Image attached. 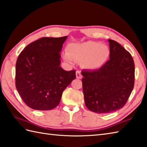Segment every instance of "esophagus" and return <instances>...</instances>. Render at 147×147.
<instances>
[{
  "label": "esophagus",
  "mask_w": 147,
  "mask_h": 147,
  "mask_svg": "<svg viewBox=\"0 0 147 147\" xmlns=\"http://www.w3.org/2000/svg\"><path fill=\"white\" fill-rule=\"evenodd\" d=\"M76 77L77 79H81V78H82V75H81L79 71H76Z\"/></svg>",
  "instance_id": "1"
}]
</instances>
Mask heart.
<instances>
[{"mask_svg":"<svg viewBox=\"0 0 147 147\" xmlns=\"http://www.w3.org/2000/svg\"><path fill=\"white\" fill-rule=\"evenodd\" d=\"M109 55V50L99 42L89 41L82 43H71L67 47L64 59L73 63L85 61V66L90 70H97L106 63Z\"/></svg>","mask_w":147,"mask_h":147,"instance_id":"obj_1","label":"heart"}]
</instances>
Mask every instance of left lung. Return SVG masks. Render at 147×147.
<instances>
[{"label": "left lung", "mask_w": 147, "mask_h": 147, "mask_svg": "<svg viewBox=\"0 0 147 147\" xmlns=\"http://www.w3.org/2000/svg\"><path fill=\"white\" fill-rule=\"evenodd\" d=\"M108 41L109 60L99 69L82 71L86 106L98 114L121 109L134 87L135 63L131 54L118 42Z\"/></svg>", "instance_id": "left-lung-1"}]
</instances>
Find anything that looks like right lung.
Here are the masks:
<instances>
[{
  "instance_id": "obj_1",
  "label": "right lung",
  "mask_w": 147,
  "mask_h": 147,
  "mask_svg": "<svg viewBox=\"0 0 147 147\" xmlns=\"http://www.w3.org/2000/svg\"><path fill=\"white\" fill-rule=\"evenodd\" d=\"M67 36L41 38L28 45L16 65V86L26 105L48 111L60 103L63 90L76 79V71L60 67V52Z\"/></svg>"
}]
</instances>
